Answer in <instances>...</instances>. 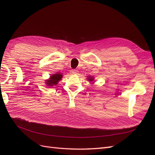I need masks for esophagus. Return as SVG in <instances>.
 I'll return each mask as SVG.
<instances>
[{
	"instance_id": "34e87169",
	"label": "esophagus",
	"mask_w": 155,
	"mask_h": 155,
	"mask_svg": "<svg viewBox=\"0 0 155 155\" xmlns=\"http://www.w3.org/2000/svg\"><path fill=\"white\" fill-rule=\"evenodd\" d=\"M78 70H70V74H76L78 73Z\"/></svg>"
}]
</instances>
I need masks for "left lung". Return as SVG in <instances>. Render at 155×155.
<instances>
[{
  "label": "left lung",
  "mask_w": 155,
  "mask_h": 155,
  "mask_svg": "<svg viewBox=\"0 0 155 155\" xmlns=\"http://www.w3.org/2000/svg\"><path fill=\"white\" fill-rule=\"evenodd\" d=\"M87 80L91 83L92 84H94V78L92 77V76H87Z\"/></svg>",
  "instance_id": "1"
}]
</instances>
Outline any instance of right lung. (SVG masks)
<instances>
[{
    "label": "right lung",
    "mask_w": 155,
    "mask_h": 155,
    "mask_svg": "<svg viewBox=\"0 0 155 155\" xmlns=\"http://www.w3.org/2000/svg\"><path fill=\"white\" fill-rule=\"evenodd\" d=\"M63 76V75L60 72H57L55 74H51L48 79H46L45 80L46 85L50 87L56 86L61 79H62Z\"/></svg>",
    "instance_id": "add662e5"
}]
</instances>
